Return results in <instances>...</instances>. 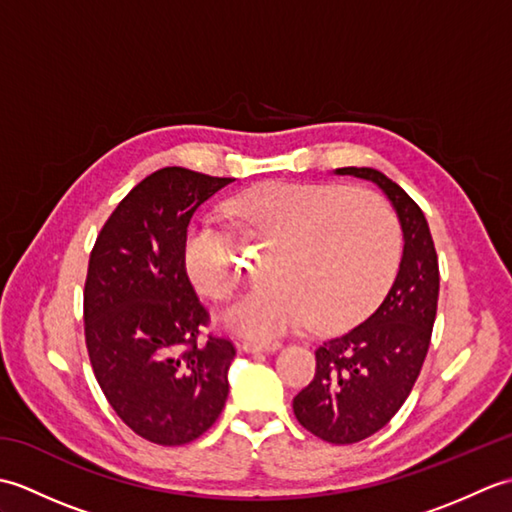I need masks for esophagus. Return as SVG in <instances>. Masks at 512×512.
I'll list each match as a JSON object with an SVG mask.
<instances>
[{
  "mask_svg": "<svg viewBox=\"0 0 512 512\" xmlns=\"http://www.w3.org/2000/svg\"><path fill=\"white\" fill-rule=\"evenodd\" d=\"M279 347H281V343H277V341H273V343L244 341V343H242V352H246V354H259V352H266V354H270V352H277Z\"/></svg>",
  "mask_w": 512,
  "mask_h": 512,
  "instance_id": "obj_1",
  "label": "esophagus"
}]
</instances>
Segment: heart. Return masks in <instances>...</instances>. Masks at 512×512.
<instances>
[{
	"label": "heart",
	"instance_id": "b5f03b06",
	"mask_svg": "<svg viewBox=\"0 0 512 512\" xmlns=\"http://www.w3.org/2000/svg\"><path fill=\"white\" fill-rule=\"evenodd\" d=\"M228 215L244 233L273 242L264 259L268 281L220 314L228 330L248 339H275L306 314L321 330L354 323L374 310L394 281L400 226L374 191L273 182L237 195ZM182 264L206 297L224 299L235 288L228 235L209 220L187 228Z\"/></svg>",
	"mask_w": 512,
	"mask_h": 512
}]
</instances>
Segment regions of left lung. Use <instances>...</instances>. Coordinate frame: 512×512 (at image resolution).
Masks as SVG:
<instances>
[{
    "instance_id": "1",
    "label": "left lung",
    "mask_w": 512,
    "mask_h": 512,
    "mask_svg": "<svg viewBox=\"0 0 512 512\" xmlns=\"http://www.w3.org/2000/svg\"><path fill=\"white\" fill-rule=\"evenodd\" d=\"M334 173L374 182L394 206L405 242L383 303L361 325L317 347L312 383L292 400L301 427L325 442L352 444L383 429L411 394L431 343L440 270L427 217L394 180L372 167Z\"/></svg>"
}]
</instances>
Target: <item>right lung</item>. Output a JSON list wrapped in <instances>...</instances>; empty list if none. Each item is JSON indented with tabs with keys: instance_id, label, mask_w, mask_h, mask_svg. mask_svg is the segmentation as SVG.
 <instances>
[{
	"instance_id": "obj_1",
	"label": "right lung",
	"mask_w": 512,
	"mask_h": 512,
	"mask_svg": "<svg viewBox=\"0 0 512 512\" xmlns=\"http://www.w3.org/2000/svg\"><path fill=\"white\" fill-rule=\"evenodd\" d=\"M235 178L165 167L116 206L90 255L83 292L94 376L129 429L162 447L200 438L224 409L235 347L209 336L184 273L182 242L198 206Z\"/></svg>"
}]
</instances>
